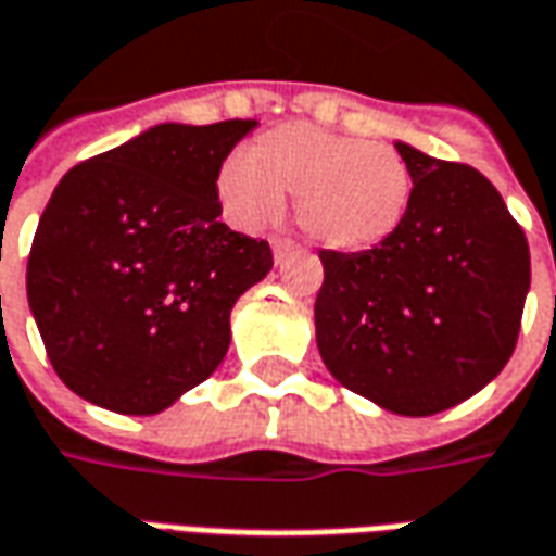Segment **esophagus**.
Here are the masks:
<instances>
[{"mask_svg":"<svg viewBox=\"0 0 556 556\" xmlns=\"http://www.w3.org/2000/svg\"><path fill=\"white\" fill-rule=\"evenodd\" d=\"M270 247H274V258H277V265L282 262V258H286V255H289L291 250H294V243H291V240H282V238L270 240Z\"/></svg>","mask_w":556,"mask_h":556,"instance_id":"34e87169","label":"esophagus"}]
</instances>
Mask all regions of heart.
<instances>
[{
    "label": "heart",
    "mask_w": 556,
    "mask_h": 556,
    "mask_svg": "<svg viewBox=\"0 0 556 556\" xmlns=\"http://www.w3.org/2000/svg\"><path fill=\"white\" fill-rule=\"evenodd\" d=\"M225 213L262 228L294 195V219L321 250L364 252L386 243L413 201V174L394 147L340 131L286 123L258 135L243 159L216 174Z\"/></svg>",
    "instance_id": "obj_1"
}]
</instances>
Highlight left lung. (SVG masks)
<instances>
[{"label": "left lung", "instance_id": "left-lung-1", "mask_svg": "<svg viewBox=\"0 0 556 556\" xmlns=\"http://www.w3.org/2000/svg\"><path fill=\"white\" fill-rule=\"evenodd\" d=\"M413 174L400 228L318 252L316 345L331 376L394 415H437L500 376L518 343L530 250L494 184L394 141Z\"/></svg>", "mask_w": 556, "mask_h": 556}]
</instances>
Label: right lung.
<instances>
[{"mask_svg":"<svg viewBox=\"0 0 556 556\" xmlns=\"http://www.w3.org/2000/svg\"><path fill=\"white\" fill-rule=\"evenodd\" d=\"M255 126L159 123L53 189L26 298L53 370L77 397L156 415L223 364L231 309L274 267L267 240L219 223L216 174Z\"/></svg>","mask_w":556,"mask_h":556,"instance_id":"1","label":"right lung"}]
</instances>
